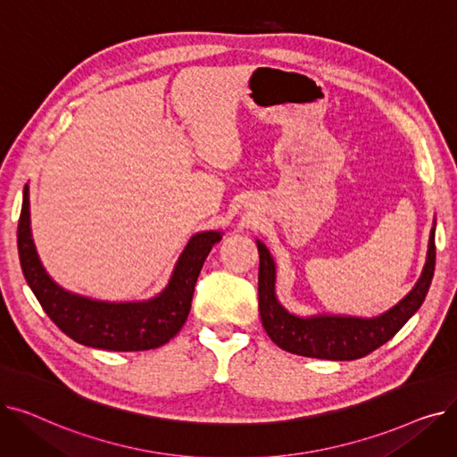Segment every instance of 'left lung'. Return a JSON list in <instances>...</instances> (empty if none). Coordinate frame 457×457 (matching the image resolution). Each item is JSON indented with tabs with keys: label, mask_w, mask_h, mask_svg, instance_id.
I'll return each mask as SVG.
<instances>
[{
	"label": "left lung",
	"mask_w": 457,
	"mask_h": 457,
	"mask_svg": "<svg viewBox=\"0 0 457 457\" xmlns=\"http://www.w3.org/2000/svg\"><path fill=\"white\" fill-rule=\"evenodd\" d=\"M259 250V315L269 337L285 352L296 355L352 361L365 357L398 333L422 305L436 270V228L429 233L428 257L420 279L398 305L376 319L357 317H311L300 319L276 300L274 261L262 243Z\"/></svg>",
	"instance_id": "obj_1"
}]
</instances>
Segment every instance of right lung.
<instances>
[{"label":"right lung","instance_id":"obj_1","mask_svg":"<svg viewBox=\"0 0 457 457\" xmlns=\"http://www.w3.org/2000/svg\"><path fill=\"white\" fill-rule=\"evenodd\" d=\"M29 192L23 188L18 222V255L21 272L38 303L55 326L79 345L112 350H154L170 341L183 328L195 285L211 248L220 243L216 231L198 233L183 250L172 279L154 300L135 303H107L70 295L55 285L40 265L29 228Z\"/></svg>","mask_w":457,"mask_h":457}]
</instances>
